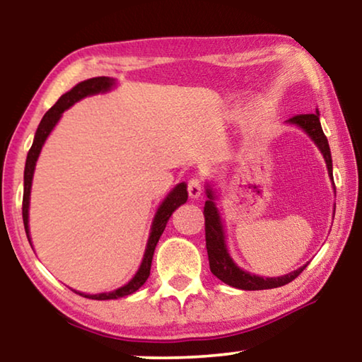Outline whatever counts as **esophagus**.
Segmentation results:
<instances>
[{"label":"esophagus","mask_w":362,"mask_h":362,"mask_svg":"<svg viewBox=\"0 0 362 362\" xmlns=\"http://www.w3.org/2000/svg\"><path fill=\"white\" fill-rule=\"evenodd\" d=\"M187 192H189V196L192 197V199H197V197H201V194H202V181L199 180V177H192V180H189V182H187Z\"/></svg>","instance_id":"obj_1"}]
</instances>
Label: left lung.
<instances>
[{"label": "left lung", "instance_id": "8db88e82", "mask_svg": "<svg viewBox=\"0 0 362 362\" xmlns=\"http://www.w3.org/2000/svg\"><path fill=\"white\" fill-rule=\"evenodd\" d=\"M286 123H288V125L298 127L300 130H303L306 135L310 136V140L318 146V150L325 158L326 170H328V176L331 180V186H333V192L336 194L334 181H333V160H331L328 138L325 136L323 128H321L318 108H316L315 113H308V115H296L293 118H290V120H286ZM206 194H207V201L204 204L206 249H207V255H209L211 272L221 281H224V284L239 290H269V288H276V286H284L286 284H290L291 280H295L296 276L305 270V267L308 264L281 276H260L240 269V267L234 262V259L230 257L229 249H227L226 226H224V221H222L219 207H217L219 196H217L214 186H212L209 181L206 182ZM334 211H336V204L333 206V217H334Z\"/></svg>", "mask_w": 362, "mask_h": 362}]
</instances>
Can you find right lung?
<instances>
[{
  "label": "right lung",
  "instance_id": "obj_1",
  "mask_svg": "<svg viewBox=\"0 0 362 362\" xmlns=\"http://www.w3.org/2000/svg\"><path fill=\"white\" fill-rule=\"evenodd\" d=\"M117 83H118L117 78L113 77H92L83 82H78L77 86H74L71 88V90L61 95V98L56 102V105L49 108L46 115L42 117L41 123H39L36 135H34V140H33V146L28 153L26 166H24L23 222H24V229H26V235L31 247H33V242H31V234H29V204H31V187H33L34 170H36L37 158L41 155L44 143H46L49 135H51V132L56 128L59 120L62 118V113L66 112L67 108H71L74 103H77L78 100H82V98L86 97L110 92L112 88L117 87ZM186 201H187V185L186 182H180V185H176L170 192H168V196L161 201V204L158 206L155 217H153V222H151L150 235H148V242L145 247V254H143L141 264L138 267L136 274L132 276V280L128 281V284L120 286V288H115L112 291H103V293H95V295L83 293V291H77L74 288L72 291H76V293L90 300H118L135 293V291L140 288V286H143V284L148 280V276H150L153 254H155V247L158 244V240H160L163 230H165L166 222L170 221L173 212H175L181 204H185Z\"/></svg>",
  "mask_w": 362,
  "mask_h": 362
}]
</instances>
